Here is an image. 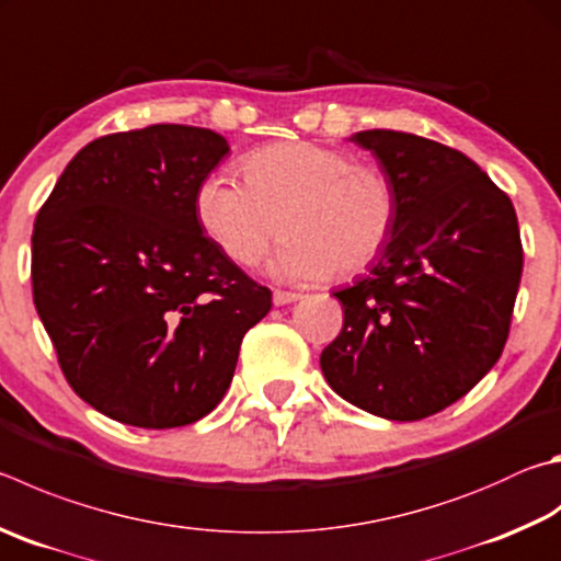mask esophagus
<instances>
[{"label": "esophagus", "mask_w": 561, "mask_h": 561, "mask_svg": "<svg viewBox=\"0 0 561 561\" xmlns=\"http://www.w3.org/2000/svg\"><path fill=\"white\" fill-rule=\"evenodd\" d=\"M272 299H274V304H277V307H284V304H291V301L301 299V294H297V291H282V289H277V291L272 294Z\"/></svg>", "instance_id": "34e87169"}]
</instances>
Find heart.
<instances>
[{"label":"heart","instance_id":"b5f03b06","mask_svg":"<svg viewBox=\"0 0 561 561\" xmlns=\"http://www.w3.org/2000/svg\"><path fill=\"white\" fill-rule=\"evenodd\" d=\"M245 183L222 171L203 176L193 210L206 236L228 257L250 267L279 222L287 232L274 252V274L297 282L355 274L380 257L392 238L397 196L378 167L351 151L277 141L242 159Z\"/></svg>","mask_w":561,"mask_h":561}]
</instances>
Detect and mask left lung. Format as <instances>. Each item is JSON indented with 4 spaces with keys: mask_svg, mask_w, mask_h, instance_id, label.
<instances>
[{
    "mask_svg": "<svg viewBox=\"0 0 561 561\" xmlns=\"http://www.w3.org/2000/svg\"><path fill=\"white\" fill-rule=\"evenodd\" d=\"M397 196L392 238L335 291L343 329L321 353L335 394L394 422L446 410L501 358L523 277L507 193L461 151L407 131L351 137Z\"/></svg>",
    "mask_w": 561,
    "mask_h": 561,
    "instance_id": "left-lung-1",
    "label": "left lung"
}]
</instances>
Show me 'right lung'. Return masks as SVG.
Listing matches in <instances>:
<instances>
[{"mask_svg": "<svg viewBox=\"0 0 561 561\" xmlns=\"http://www.w3.org/2000/svg\"><path fill=\"white\" fill-rule=\"evenodd\" d=\"M228 151L203 127L117 131L80 149L38 210L36 311L68 385L110 420L198 422L272 309V291L203 236L193 210Z\"/></svg>", "mask_w": 561, "mask_h": 561, "instance_id": "1", "label": "right lung"}]
</instances>
